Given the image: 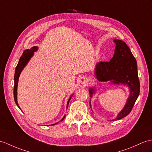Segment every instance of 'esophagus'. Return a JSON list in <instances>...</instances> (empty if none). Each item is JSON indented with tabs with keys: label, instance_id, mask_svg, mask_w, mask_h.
Segmentation results:
<instances>
[{
	"label": "esophagus",
	"instance_id": "obj_1",
	"mask_svg": "<svg viewBox=\"0 0 152 152\" xmlns=\"http://www.w3.org/2000/svg\"><path fill=\"white\" fill-rule=\"evenodd\" d=\"M80 83L81 84H83V85H86L88 82H87V80L84 78V77H82V78H80Z\"/></svg>",
	"mask_w": 152,
	"mask_h": 152
}]
</instances>
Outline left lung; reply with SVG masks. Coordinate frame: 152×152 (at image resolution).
<instances>
[{
  "mask_svg": "<svg viewBox=\"0 0 152 152\" xmlns=\"http://www.w3.org/2000/svg\"><path fill=\"white\" fill-rule=\"evenodd\" d=\"M116 44L115 54L108 62L100 61L96 66L95 74L100 81L112 80L116 84H127L130 88V95L123 110L114 120H119L131 112L140 92L137 61L129 48L123 40H114ZM91 95L94 89H90ZM113 120V121H114Z\"/></svg>",
  "mask_w": 152,
  "mask_h": 152,
  "instance_id": "1",
  "label": "left lung"
}]
</instances>
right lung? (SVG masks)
<instances>
[{
  "mask_svg": "<svg viewBox=\"0 0 152 152\" xmlns=\"http://www.w3.org/2000/svg\"><path fill=\"white\" fill-rule=\"evenodd\" d=\"M37 47H35V46L31 48V49H29V50H26L23 52V54L22 55V56L20 57V58L19 59V61H18V63L17 67H16V69H15V75H14L15 84H14V89H13V95H14L15 102L16 104L18 106V108H19V106H18V102H17V85H18V77H19V75H20V74L22 72V70H23V69L24 68V67L26 66V64H27V62H28V61L32 57V55H33V52H34V51H37ZM71 98H72V97L69 98V101L67 103V108L68 106L69 102L70 101V99H71ZM65 117H66V115H64V117L62 118V119L61 120V121L64 120ZM57 123H56V124H57ZM52 125H54V124H52Z\"/></svg>",
  "mask_w": 152,
  "mask_h": 152,
  "instance_id": "add662e5",
  "label": "right lung"
}]
</instances>
